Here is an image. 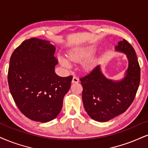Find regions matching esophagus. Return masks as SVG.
I'll use <instances>...</instances> for the list:
<instances>
[{
	"instance_id": "34e87169",
	"label": "esophagus",
	"mask_w": 148,
	"mask_h": 148,
	"mask_svg": "<svg viewBox=\"0 0 148 148\" xmlns=\"http://www.w3.org/2000/svg\"><path fill=\"white\" fill-rule=\"evenodd\" d=\"M79 78L77 77H76V76H73V79H72V83H77L79 82Z\"/></svg>"
}]
</instances>
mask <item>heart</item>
<instances>
[{
	"instance_id": "b5f03b06",
	"label": "heart",
	"mask_w": 148,
	"mask_h": 148,
	"mask_svg": "<svg viewBox=\"0 0 148 148\" xmlns=\"http://www.w3.org/2000/svg\"><path fill=\"white\" fill-rule=\"evenodd\" d=\"M95 51V49L90 47V48H77L73 49L69 53L68 55V59L67 58L59 55L58 56V60L62 65L65 67H69L71 65V62H76L82 60H85L86 58H90L94 54ZM95 65V61L93 59H90L86 61L84 64L86 68L91 69L93 68Z\"/></svg>"
}]
</instances>
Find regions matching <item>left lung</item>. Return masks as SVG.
<instances>
[{
  "label": "left lung",
  "instance_id": "1",
  "mask_svg": "<svg viewBox=\"0 0 148 148\" xmlns=\"http://www.w3.org/2000/svg\"><path fill=\"white\" fill-rule=\"evenodd\" d=\"M115 51L125 53L128 60L123 79H108L99 65L79 79L85 110L97 121H108L124 112L132 103L139 86L141 70L134 48L123 39L119 42Z\"/></svg>",
  "mask_w": 148,
  "mask_h": 148
}]
</instances>
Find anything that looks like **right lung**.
Returning a JSON list of instances; mask_svg holds the SVG:
<instances>
[{
    "instance_id": "add662e5",
    "label": "right lung",
    "mask_w": 148,
    "mask_h": 148,
    "mask_svg": "<svg viewBox=\"0 0 148 148\" xmlns=\"http://www.w3.org/2000/svg\"><path fill=\"white\" fill-rule=\"evenodd\" d=\"M55 51L49 41L33 38L23 42L10 58V92L18 109L33 121L54 119L70 89L73 76L60 77L55 72L58 63Z\"/></svg>"
}]
</instances>
